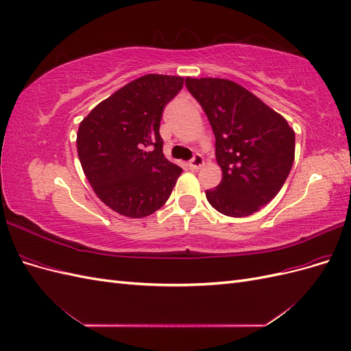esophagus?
<instances>
[{"instance_id": "34e87169", "label": "esophagus", "mask_w": 351, "mask_h": 351, "mask_svg": "<svg viewBox=\"0 0 351 351\" xmlns=\"http://www.w3.org/2000/svg\"><path fill=\"white\" fill-rule=\"evenodd\" d=\"M204 164H205L204 156H202L200 154H196L192 159H190L189 167H190V169H200L202 167H204Z\"/></svg>"}]
</instances>
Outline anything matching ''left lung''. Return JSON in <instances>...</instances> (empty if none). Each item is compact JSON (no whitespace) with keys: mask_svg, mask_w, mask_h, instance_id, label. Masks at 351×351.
I'll use <instances>...</instances> for the list:
<instances>
[{"mask_svg":"<svg viewBox=\"0 0 351 351\" xmlns=\"http://www.w3.org/2000/svg\"><path fill=\"white\" fill-rule=\"evenodd\" d=\"M215 134L221 183L206 199L228 217H247L278 195L294 162L289 123L240 84L226 79H186Z\"/></svg>","mask_w":351,"mask_h":351,"instance_id":"left-lung-1","label":"left lung"}]
</instances>
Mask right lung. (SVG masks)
<instances>
[{
    "mask_svg": "<svg viewBox=\"0 0 351 351\" xmlns=\"http://www.w3.org/2000/svg\"><path fill=\"white\" fill-rule=\"evenodd\" d=\"M183 77L146 74L95 107L79 125L77 154L95 193L130 218L154 214L183 169L164 156L159 124Z\"/></svg>",
    "mask_w": 351,
    "mask_h": 351,
    "instance_id": "right-lung-1",
    "label": "right lung"
}]
</instances>
